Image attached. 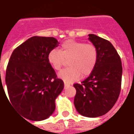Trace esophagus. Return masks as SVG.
Returning a JSON list of instances; mask_svg holds the SVG:
<instances>
[{
	"instance_id": "1",
	"label": "esophagus",
	"mask_w": 134,
	"mask_h": 134,
	"mask_svg": "<svg viewBox=\"0 0 134 134\" xmlns=\"http://www.w3.org/2000/svg\"><path fill=\"white\" fill-rule=\"evenodd\" d=\"M64 88H68V87H70V84H68V83H64Z\"/></svg>"
}]
</instances>
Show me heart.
Masks as SVG:
<instances>
[{
    "label": "heart",
    "instance_id": "obj_1",
    "mask_svg": "<svg viewBox=\"0 0 134 134\" xmlns=\"http://www.w3.org/2000/svg\"><path fill=\"white\" fill-rule=\"evenodd\" d=\"M98 58L96 48L92 44L74 40H67L61 45V50L54 48L48 54V62L54 70H60L65 59L69 68L58 73V77L64 82L72 83L80 77H86L93 72Z\"/></svg>",
    "mask_w": 134,
    "mask_h": 134
}]
</instances>
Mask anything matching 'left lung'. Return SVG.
I'll return each mask as SVG.
<instances>
[{
    "instance_id": "obj_1",
    "label": "left lung",
    "mask_w": 134,
    "mask_h": 134,
    "mask_svg": "<svg viewBox=\"0 0 134 134\" xmlns=\"http://www.w3.org/2000/svg\"><path fill=\"white\" fill-rule=\"evenodd\" d=\"M88 36L97 49V62L88 77L81 84H74V104L81 115L97 118L108 113L118 99L122 67L120 57L109 41L96 35Z\"/></svg>"
}]
</instances>
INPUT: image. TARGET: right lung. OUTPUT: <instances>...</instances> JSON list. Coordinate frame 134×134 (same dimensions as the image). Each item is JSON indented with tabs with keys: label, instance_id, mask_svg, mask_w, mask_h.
I'll return each mask as SVG.
<instances>
[{
	"label": "right lung",
	"instance_id": "obj_1",
	"mask_svg": "<svg viewBox=\"0 0 134 134\" xmlns=\"http://www.w3.org/2000/svg\"><path fill=\"white\" fill-rule=\"evenodd\" d=\"M58 46L56 38L33 36L15 48L10 57L5 72L8 96L26 119L43 120L55 110L64 82L57 78L48 54Z\"/></svg>",
	"mask_w": 134,
	"mask_h": 134
}]
</instances>
